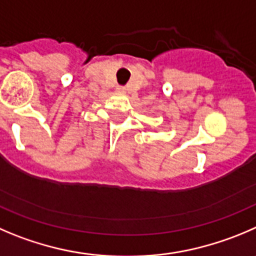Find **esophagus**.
<instances>
[{
    "label": "esophagus",
    "instance_id": "34e87169",
    "mask_svg": "<svg viewBox=\"0 0 256 256\" xmlns=\"http://www.w3.org/2000/svg\"><path fill=\"white\" fill-rule=\"evenodd\" d=\"M116 92H118V93H124V92H126V88L118 85V86H116Z\"/></svg>",
    "mask_w": 256,
    "mask_h": 256
}]
</instances>
